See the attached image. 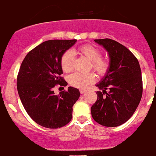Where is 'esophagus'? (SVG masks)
Listing matches in <instances>:
<instances>
[{
	"instance_id": "esophagus-1",
	"label": "esophagus",
	"mask_w": 156,
	"mask_h": 156,
	"mask_svg": "<svg viewBox=\"0 0 156 156\" xmlns=\"http://www.w3.org/2000/svg\"><path fill=\"white\" fill-rule=\"evenodd\" d=\"M85 90H84V89H80V94H85Z\"/></svg>"
}]
</instances>
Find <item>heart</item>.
<instances>
[{
	"label": "heart",
	"instance_id": "1",
	"mask_svg": "<svg viewBox=\"0 0 156 156\" xmlns=\"http://www.w3.org/2000/svg\"><path fill=\"white\" fill-rule=\"evenodd\" d=\"M78 53L90 62L91 68L99 75H104L109 68V62L106 58L101 57V51L92 44H85L77 50H72L65 52L60 59V65L65 73H69L73 69V54ZM95 76L92 73L81 74L72 73L68 77L70 85L76 88H83L94 82Z\"/></svg>",
	"mask_w": 156,
	"mask_h": 156
}]
</instances>
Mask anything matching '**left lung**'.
Returning a JSON list of instances; mask_svg holds the SVG:
<instances>
[{
	"mask_svg": "<svg viewBox=\"0 0 156 156\" xmlns=\"http://www.w3.org/2000/svg\"><path fill=\"white\" fill-rule=\"evenodd\" d=\"M109 56V68L96 85L98 100L91 107V116L97 123L108 127L122 125L129 120L141 100L143 92L140 65L123 44L110 38L95 39Z\"/></svg>",
	"mask_w": 156,
	"mask_h": 156,
	"instance_id": "8db88e82",
	"label": "left lung"
}]
</instances>
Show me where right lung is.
<instances>
[{"label": "right lung", "instance_id": "1", "mask_svg": "<svg viewBox=\"0 0 156 156\" xmlns=\"http://www.w3.org/2000/svg\"><path fill=\"white\" fill-rule=\"evenodd\" d=\"M76 40H48L27 54L17 76V89L29 116L41 126L58 129L71 120L73 105L80 96L76 88L56 95L55 85L66 86L62 77V56Z\"/></svg>", "mask_w": 156, "mask_h": 156}]
</instances>
